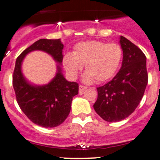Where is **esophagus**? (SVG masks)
I'll return each mask as SVG.
<instances>
[{
	"label": "esophagus",
	"mask_w": 160,
	"mask_h": 160,
	"mask_svg": "<svg viewBox=\"0 0 160 160\" xmlns=\"http://www.w3.org/2000/svg\"><path fill=\"white\" fill-rule=\"evenodd\" d=\"M86 89H87V87H86V86H82V85H80V86H79V92H80V93L83 92V91L86 90Z\"/></svg>",
	"instance_id": "esophagus-1"
}]
</instances>
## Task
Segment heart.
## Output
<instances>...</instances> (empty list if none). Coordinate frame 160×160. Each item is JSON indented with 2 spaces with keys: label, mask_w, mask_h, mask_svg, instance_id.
Segmentation results:
<instances>
[{
  "label": "heart",
  "mask_w": 160,
  "mask_h": 160,
  "mask_svg": "<svg viewBox=\"0 0 160 160\" xmlns=\"http://www.w3.org/2000/svg\"><path fill=\"white\" fill-rule=\"evenodd\" d=\"M122 56V48L118 43L89 40L77 43L73 54L66 53L63 56L62 63L71 78H76L85 65L84 82H103L115 74Z\"/></svg>",
  "instance_id": "obj_1"
}]
</instances>
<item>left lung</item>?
<instances>
[{"instance_id": "obj_1", "label": "left lung", "mask_w": 160, "mask_h": 160, "mask_svg": "<svg viewBox=\"0 0 160 160\" xmlns=\"http://www.w3.org/2000/svg\"><path fill=\"white\" fill-rule=\"evenodd\" d=\"M122 67L105 85L99 86L95 112L107 122H118L131 115L140 103L148 82L146 56L136 45L120 36Z\"/></svg>"}]
</instances>
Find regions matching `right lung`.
Returning a JSON list of instances; mask_svg holds the SVG:
<instances>
[{
  "label": "right lung",
  "mask_w": 160,
  "mask_h": 160,
  "mask_svg": "<svg viewBox=\"0 0 160 160\" xmlns=\"http://www.w3.org/2000/svg\"><path fill=\"white\" fill-rule=\"evenodd\" d=\"M64 45L60 39H40L25 49L18 56L12 75V86L19 108L34 124L46 128L62 124L69 115L73 97L78 94L79 85L68 82L58 65V72L52 80L44 86H33L27 82L21 71L25 55L34 50L49 53L62 63Z\"/></svg>",
  "instance_id": "add662e5"
}]
</instances>
